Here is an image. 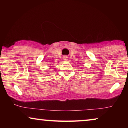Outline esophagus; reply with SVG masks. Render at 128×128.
<instances>
[{
  "label": "esophagus",
  "instance_id": "obj_1",
  "mask_svg": "<svg viewBox=\"0 0 128 128\" xmlns=\"http://www.w3.org/2000/svg\"><path fill=\"white\" fill-rule=\"evenodd\" d=\"M68 59V56H64V60H67Z\"/></svg>",
  "mask_w": 128,
  "mask_h": 128
}]
</instances>
